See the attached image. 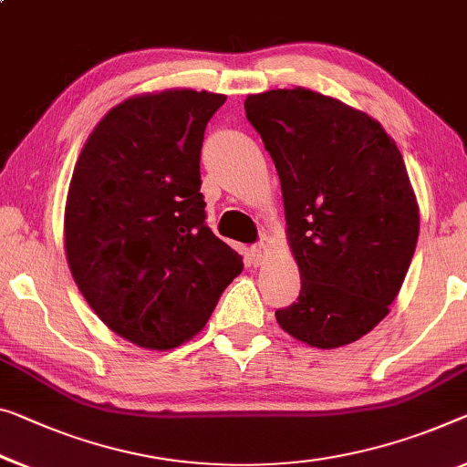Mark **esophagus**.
I'll return each mask as SVG.
<instances>
[{"instance_id": "34e87169", "label": "esophagus", "mask_w": 467, "mask_h": 467, "mask_svg": "<svg viewBox=\"0 0 467 467\" xmlns=\"http://www.w3.org/2000/svg\"><path fill=\"white\" fill-rule=\"evenodd\" d=\"M250 256H253V263L256 265V267L258 265H265V261H267V256H269V246L267 244H256V246L253 248V254Z\"/></svg>"}]
</instances>
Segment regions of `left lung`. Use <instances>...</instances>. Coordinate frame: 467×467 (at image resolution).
<instances>
[{"instance_id":"1","label":"left lung","mask_w":467,"mask_h":467,"mask_svg":"<svg viewBox=\"0 0 467 467\" xmlns=\"http://www.w3.org/2000/svg\"><path fill=\"white\" fill-rule=\"evenodd\" d=\"M244 109L277 169L300 271L277 324L308 347L355 342L389 315L418 244L403 156L376 119L324 93L271 89Z\"/></svg>"}]
</instances>
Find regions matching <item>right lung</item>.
Listing matches in <instances>:
<instances>
[{"label": "right lung", "instance_id": "1", "mask_svg": "<svg viewBox=\"0 0 467 467\" xmlns=\"http://www.w3.org/2000/svg\"><path fill=\"white\" fill-rule=\"evenodd\" d=\"M223 93L164 89L106 112L78 154L64 209L75 284L120 338L169 350L206 326L244 269L204 223L200 150Z\"/></svg>", "mask_w": 467, "mask_h": 467}]
</instances>
